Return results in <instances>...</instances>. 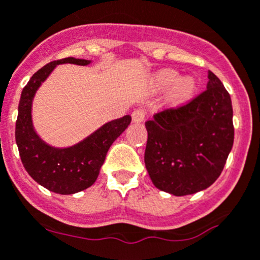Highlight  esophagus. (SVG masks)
Returning <instances> with one entry per match:
<instances>
[{
    "label": "esophagus",
    "mask_w": 260,
    "mask_h": 260,
    "mask_svg": "<svg viewBox=\"0 0 260 260\" xmlns=\"http://www.w3.org/2000/svg\"><path fill=\"white\" fill-rule=\"evenodd\" d=\"M132 117H133V122L140 123L144 121L146 113H144V111H143V109H135V111L132 113Z\"/></svg>",
    "instance_id": "obj_1"
}]
</instances>
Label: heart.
Returning <instances> with one entry per match:
<instances>
[{"label": "heart", "instance_id": "heart-1", "mask_svg": "<svg viewBox=\"0 0 260 260\" xmlns=\"http://www.w3.org/2000/svg\"><path fill=\"white\" fill-rule=\"evenodd\" d=\"M152 86L156 90H166L169 87L168 103L171 107H179L190 101L197 89V82L192 76H180L179 72L165 68L156 72L152 77Z\"/></svg>", "mask_w": 260, "mask_h": 260}]
</instances>
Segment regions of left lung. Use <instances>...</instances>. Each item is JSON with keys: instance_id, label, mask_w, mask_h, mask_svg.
<instances>
[{"instance_id": "1", "label": "left lung", "mask_w": 260, "mask_h": 260, "mask_svg": "<svg viewBox=\"0 0 260 260\" xmlns=\"http://www.w3.org/2000/svg\"><path fill=\"white\" fill-rule=\"evenodd\" d=\"M206 90L177 109H166L146 122L144 162L156 188L193 194L219 178L233 146V109L222 81L208 72Z\"/></svg>"}]
</instances>
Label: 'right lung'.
Here are the masks:
<instances>
[{
    "instance_id": "1",
    "label": "right lung",
    "mask_w": 260,
    "mask_h": 260,
    "mask_svg": "<svg viewBox=\"0 0 260 260\" xmlns=\"http://www.w3.org/2000/svg\"><path fill=\"white\" fill-rule=\"evenodd\" d=\"M89 66L91 60L66 58L51 61L30 77L20 95L15 139L27 173L42 187L59 194H73L91 187L96 180L107 152L132 122V116L112 120L70 147L50 146L33 127L32 103L36 92L59 64Z\"/></svg>"
}]
</instances>
